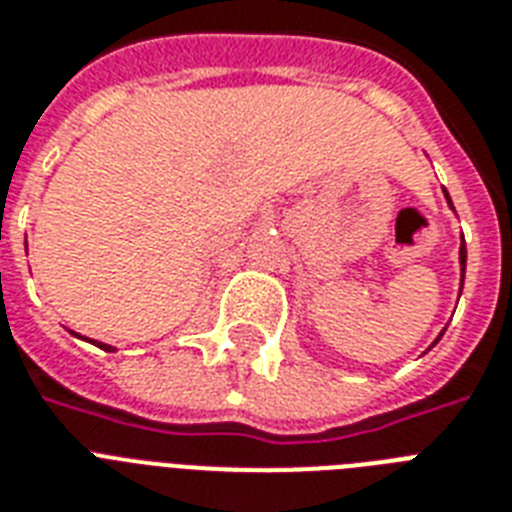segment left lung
Returning <instances> with one entry per match:
<instances>
[{"label": "left lung", "instance_id": "obj_1", "mask_svg": "<svg viewBox=\"0 0 512 512\" xmlns=\"http://www.w3.org/2000/svg\"><path fill=\"white\" fill-rule=\"evenodd\" d=\"M446 193V191H444ZM446 199H449V193H446ZM449 204H452V201H449ZM465 255H468V252H465V239H462V247H460V263H462V279H465ZM438 340H441V337H438ZM436 340V342H438Z\"/></svg>", "mask_w": 512, "mask_h": 512}]
</instances>
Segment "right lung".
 Returning a JSON list of instances; mask_svg holds the SVG:
<instances>
[{
	"label": "right lung",
	"instance_id": "1",
	"mask_svg": "<svg viewBox=\"0 0 512 512\" xmlns=\"http://www.w3.org/2000/svg\"><path fill=\"white\" fill-rule=\"evenodd\" d=\"M98 348H103V350H114V348H111V345H103V342H98Z\"/></svg>",
	"mask_w": 512,
	"mask_h": 512
}]
</instances>
